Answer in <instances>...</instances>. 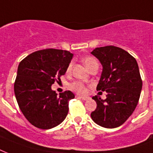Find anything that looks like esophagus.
Returning a JSON list of instances; mask_svg holds the SVG:
<instances>
[{"mask_svg":"<svg viewBox=\"0 0 153 153\" xmlns=\"http://www.w3.org/2000/svg\"><path fill=\"white\" fill-rule=\"evenodd\" d=\"M77 98H80V99H82V100H84V101H86V100H88L89 97H86V96H77Z\"/></svg>","mask_w":153,"mask_h":153,"instance_id":"34e87169","label":"esophagus"}]
</instances>
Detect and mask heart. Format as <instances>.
Returning <instances> with one entry per match:
<instances>
[{
	"label": "heart",
	"instance_id": "b5f03b06",
	"mask_svg": "<svg viewBox=\"0 0 153 153\" xmlns=\"http://www.w3.org/2000/svg\"><path fill=\"white\" fill-rule=\"evenodd\" d=\"M82 62L85 64V66L86 67L87 69H91V67H93L94 64H98V62H97V60L93 57H91V56H87V57H85L82 59ZM72 63H70L68 65V67H67V71H69L71 68ZM71 88L74 91L77 93L79 94H83L85 93V91H86V87L84 86L83 84L82 83V82H75L74 83H72L71 85Z\"/></svg>",
	"mask_w": 153,
	"mask_h": 153
}]
</instances>
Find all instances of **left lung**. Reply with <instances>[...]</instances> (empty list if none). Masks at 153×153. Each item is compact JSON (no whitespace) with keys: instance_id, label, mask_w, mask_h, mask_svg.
Instances as JSON below:
<instances>
[{"instance_id":"obj_1","label":"left lung","mask_w":153,"mask_h":153,"mask_svg":"<svg viewBox=\"0 0 153 153\" xmlns=\"http://www.w3.org/2000/svg\"><path fill=\"white\" fill-rule=\"evenodd\" d=\"M91 54L102 66L97 91H105L106 98L94 96L97 108L91 118L107 128L121 126L137 107L142 81L137 60L128 52L114 46L97 48Z\"/></svg>"}]
</instances>
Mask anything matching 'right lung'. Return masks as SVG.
<instances>
[{
	"instance_id": "right-lung-1",
	"label": "right lung",
	"mask_w": 153,
	"mask_h": 153,
	"mask_svg": "<svg viewBox=\"0 0 153 153\" xmlns=\"http://www.w3.org/2000/svg\"><path fill=\"white\" fill-rule=\"evenodd\" d=\"M73 55L64 50L45 49L30 54L19 64L16 98L26 119L37 128H54L68 114V102L74 94L67 91L58 95L51 85L65 74Z\"/></svg>"
}]
</instances>
